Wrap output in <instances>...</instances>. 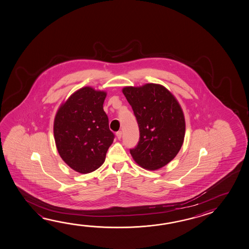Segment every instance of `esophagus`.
<instances>
[{
    "label": "esophagus",
    "mask_w": 249,
    "mask_h": 249,
    "mask_svg": "<svg viewBox=\"0 0 249 249\" xmlns=\"http://www.w3.org/2000/svg\"><path fill=\"white\" fill-rule=\"evenodd\" d=\"M116 136H117V138L119 140L122 139V137H123V132L122 131H118L117 133H116Z\"/></svg>",
    "instance_id": "1"
}]
</instances>
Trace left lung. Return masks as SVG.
<instances>
[{"mask_svg": "<svg viewBox=\"0 0 249 249\" xmlns=\"http://www.w3.org/2000/svg\"><path fill=\"white\" fill-rule=\"evenodd\" d=\"M123 92L139 126V141L130 148V154L144 169L158 170L170 162L183 145V111L174 96L160 85L128 87Z\"/></svg>", "mask_w": 249, "mask_h": 249, "instance_id": "1", "label": "left lung"}]
</instances>
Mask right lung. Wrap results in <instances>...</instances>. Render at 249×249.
<instances>
[{"instance_id": "right-lung-1", "label": "right lung", "mask_w": 249, "mask_h": 249, "mask_svg": "<svg viewBox=\"0 0 249 249\" xmlns=\"http://www.w3.org/2000/svg\"><path fill=\"white\" fill-rule=\"evenodd\" d=\"M107 93L84 88L57 111L54 136L57 151L72 170L90 173L105 161L114 139L103 110Z\"/></svg>"}]
</instances>
